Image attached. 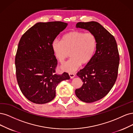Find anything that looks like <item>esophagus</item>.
<instances>
[{"mask_svg":"<svg viewBox=\"0 0 133 133\" xmlns=\"http://www.w3.org/2000/svg\"><path fill=\"white\" fill-rule=\"evenodd\" d=\"M69 76H70V77L71 79L74 78L75 77V75L74 74H72V73H70Z\"/></svg>","mask_w":133,"mask_h":133,"instance_id":"34e87169","label":"esophagus"}]
</instances>
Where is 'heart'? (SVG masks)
I'll return each instance as SVG.
<instances>
[{
	"mask_svg": "<svg viewBox=\"0 0 133 133\" xmlns=\"http://www.w3.org/2000/svg\"><path fill=\"white\" fill-rule=\"evenodd\" d=\"M52 48L55 57L61 63L70 53L71 58L61 68L71 73L77 70L81 65H87L92 60L97 48V39L92 33L72 31L65 34L61 41H54Z\"/></svg>",
	"mask_w": 133,
	"mask_h": 133,
	"instance_id": "1",
	"label": "heart"
}]
</instances>
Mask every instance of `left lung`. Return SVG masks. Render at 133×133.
Masks as SVG:
<instances>
[{"label": "left lung", "instance_id": "left-lung-1", "mask_svg": "<svg viewBox=\"0 0 133 133\" xmlns=\"http://www.w3.org/2000/svg\"><path fill=\"white\" fill-rule=\"evenodd\" d=\"M76 26L87 30L97 39L92 59L77 74L83 84L75 90L76 96L81 101L95 102L105 97L116 81L119 64L117 42L112 34L96 21L79 22Z\"/></svg>", "mask_w": 133, "mask_h": 133}]
</instances>
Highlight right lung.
Here are the masks:
<instances>
[{
    "instance_id": "add662e5",
    "label": "right lung",
    "mask_w": 133,
    "mask_h": 133,
    "mask_svg": "<svg viewBox=\"0 0 133 133\" xmlns=\"http://www.w3.org/2000/svg\"><path fill=\"white\" fill-rule=\"evenodd\" d=\"M68 24L37 23L21 36L15 56L16 75L21 92L36 104L51 102L61 81L70 78L66 72L55 74L57 65L52 44Z\"/></svg>"
}]
</instances>
